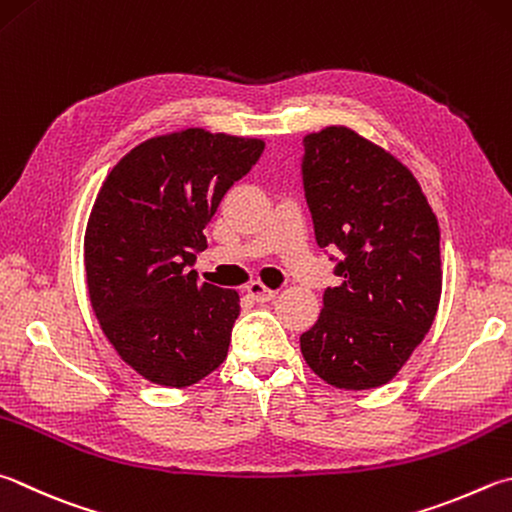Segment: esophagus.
Wrapping results in <instances>:
<instances>
[{
    "mask_svg": "<svg viewBox=\"0 0 512 512\" xmlns=\"http://www.w3.org/2000/svg\"><path fill=\"white\" fill-rule=\"evenodd\" d=\"M246 293L253 297L255 302H271V300H275L277 297V291H273V288H268V286H264L262 282H250L248 286H246Z\"/></svg>",
    "mask_w": 512,
    "mask_h": 512,
    "instance_id": "esophagus-1",
    "label": "esophagus"
}]
</instances>
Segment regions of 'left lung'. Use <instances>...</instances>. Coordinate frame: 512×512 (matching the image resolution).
<instances>
[{"label":"left lung","instance_id":"1","mask_svg":"<svg viewBox=\"0 0 512 512\" xmlns=\"http://www.w3.org/2000/svg\"><path fill=\"white\" fill-rule=\"evenodd\" d=\"M304 192L315 241L342 250L340 286L300 336L315 374L338 389L392 380L430 331L441 300L439 221L416 176L345 125L306 134Z\"/></svg>","mask_w":512,"mask_h":512}]
</instances>
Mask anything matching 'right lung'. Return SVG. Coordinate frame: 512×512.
<instances>
[{
  "mask_svg": "<svg viewBox=\"0 0 512 512\" xmlns=\"http://www.w3.org/2000/svg\"><path fill=\"white\" fill-rule=\"evenodd\" d=\"M262 138L190 127L147 138L102 181L85 230L89 302L109 345L136 374L190 387L228 356L239 293L197 282L188 266Z\"/></svg>",
  "mask_w": 512,
  "mask_h": 512,
  "instance_id": "add662e5",
  "label": "right lung"
}]
</instances>
